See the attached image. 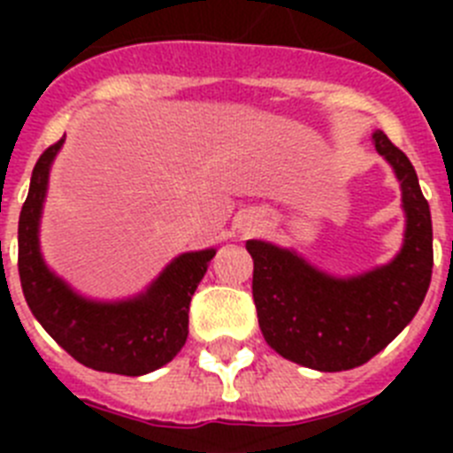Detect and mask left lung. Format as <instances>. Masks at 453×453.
I'll use <instances>...</instances> for the list:
<instances>
[{
	"label": "left lung",
	"mask_w": 453,
	"mask_h": 453,
	"mask_svg": "<svg viewBox=\"0 0 453 453\" xmlns=\"http://www.w3.org/2000/svg\"><path fill=\"white\" fill-rule=\"evenodd\" d=\"M372 138L402 181L406 240L395 261L354 279H334L292 251L247 240L263 338L288 361L319 372L351 370L390 345L415 318L431 283L429 202L408 156L383 131Z\"/></svg>",
	"instance_id": "8db88e82"
}]
</instances>
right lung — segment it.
I'll return each instance as SVG.
<instances>
[{
    "instance_id": "1",
    "label": "right lung",
    "mask_w": 453,
    "mask_h": 453,
    "mask_svg": "<svg viewBox=\"0 0 453 453\" xmlns=\"http://www.w3.org/2000/svg\"><path fill=\"white\" fill-rule=\"evenodd\" d=\"M63 140L40 154L19 213L18 270L24 299L42 329L81 365L124 376L158 370L186 345L190 299L215 250L179 256L145 295L129 302L97 303L74 295L47 270L38 250L40 208Z\"/></svg>"
}]
</instances>
